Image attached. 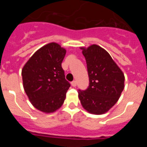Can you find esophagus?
<instances>
[{"mask_svg": "<svg viewBox=\"0 0 147 147\" xmlns=\"http://www.w3.org/2000/svg\"><path fill=\"white\" fill-rule=\"evenodd\" d=\"M71 85H72L73 87H76V82L75 81H73L72 82H71Z\"/></svg>", "mask_w": 147, "mask_h": 147, "instance_id": "esophagus-1", "label": "esophagus"}]
</instances>
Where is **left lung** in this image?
<instances>
[{
  "label": "left lung",
  "instance_id": "1",
  "mask_svg": "<svg viewBox=\"0 0 147 147\" xmlns=\"http://www.w3.org/2000/svg\"><path fill=\"white\" fill-rule=\"evenodd\" d=\"M86 59L89 87L79 90L83 108L94 115L108 112L118 102L124 88V74L107 51L96 44L80 47Z\"/></svg>",
  "mask_w": 147,
  "mask_h": 147
}]
</instances>
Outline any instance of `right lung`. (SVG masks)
Returning <instances> with one entry per match:
<instances>
[{
    "instance_id": "1",
    "label": "right lung",
    "mask_w": 147,
    "mask_h": 147,
    "mask_svg": "<svg viewBox=\"0 0 147 147\" xmlns=\"http://www.w3.org/2000/svg\"><path fill=\"white\" fill-rule=\"evenodd\" d=\"M66 50L57 42L39 49L22 69L24 90L32 105L45 113L59 110L64 103L70 83L65 79L62 62Z\"/></svg>"
}]
</instances>
